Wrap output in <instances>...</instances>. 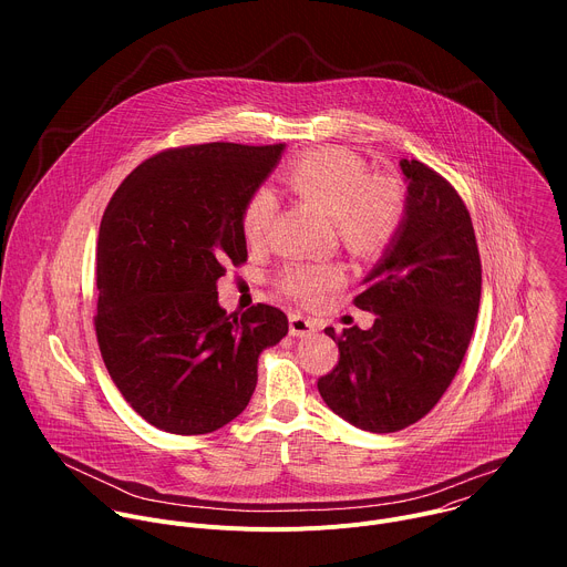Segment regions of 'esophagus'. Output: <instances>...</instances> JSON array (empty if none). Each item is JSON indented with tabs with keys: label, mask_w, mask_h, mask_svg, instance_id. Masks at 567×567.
Segmentation results:
<instances>
[{
	"label": "esophagus",
	"mask_w": 567,
	"mask_h": 567,
	"mask_svg": "<svg viewBox=\"0 0 567 567\" xmlns=\"http://www.w3.org/2000/svg\"><path fill=\"white\" fill-rule=\"evenodd\" d=\"M316 332V322L302 313H291L289 316V334L291 337H311Z\"/></svg>",
	"instance_id": "1"
}]
</instances>
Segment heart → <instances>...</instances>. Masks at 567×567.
I'll list each match as a JSON object with an SVG mask.
<instances>
[{"label": "heart", "instance_id": "obj_1", "mask_svg": "<svg viewBox=\"0 0 567 567\" xmlns=\"http://www.w3.org/2000/svg\"><path fill=\"white\" fill-rule=\"evenodd\" d=\"M287 184L332 215L341 241L359 258L381 256L406 217L401 188L388 177H370L365 161L343 147L313 150L300 156L287 171ZM274 215V193L258 188L241 210V233L249 241H260ZM341 280L343 269L334 262H293L280 276L285 293L307 305L318 302Z\"/></svg>", "mask_w": 567, "mask_h": 567}]
</instances>
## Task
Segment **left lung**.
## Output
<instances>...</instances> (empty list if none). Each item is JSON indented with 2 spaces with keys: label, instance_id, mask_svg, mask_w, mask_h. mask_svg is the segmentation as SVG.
Segmentation results:
<instances>
[{
  "label": "left lung",
  "instance_id": "1",
  "mask_svg": "<svg viewBox=\"0 0 567 567\" xmlns=\"http://www.w3.org/2000/svg\"><path fill=\"white\" fill-rule=\"evenodd\" d=\"M406 217L365 276L354 305L374 326L337 334L339 365L318 379L328 406L357 429L415 424L451 385L473 334L482 265L471 215L455 188L417 158H401Z\"/></svg>",
  "mask_w": 567,
  "mask_h": 567
}]
</instances>
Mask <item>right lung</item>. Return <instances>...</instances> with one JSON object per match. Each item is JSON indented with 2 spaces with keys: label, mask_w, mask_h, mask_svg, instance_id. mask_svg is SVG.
I'll return each mask as SVG.
<instances>
[{
  "label": "right lung",
  "mask_w": 567,
  "mask_h": 567,
  "mask_svg": "<svg viewBox=\"0 0 567 567\" xmlns=\"http://www.w3.org/2000/svg\"><path fill=\"white\" fill-rule=\"evenodd\" d=\"M282 150H166L132 171L105 208L99 348L125 401L161 431L204 435L235 420L256 390L260 352L289 330L278 307L226 313L217 302L226 265L247 260L241 210Z\"/></svg>",
  "instance_id": "obj_1"
}]
</instances>
